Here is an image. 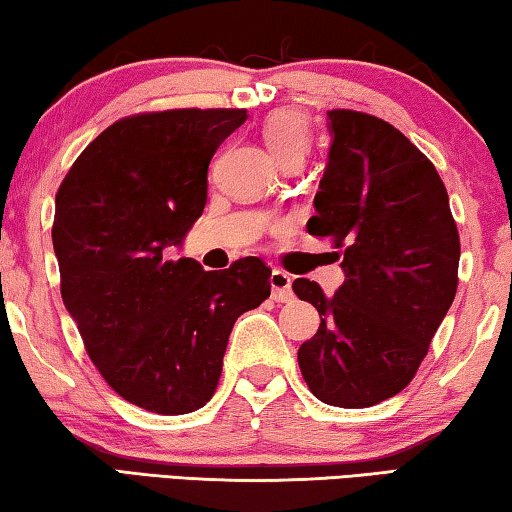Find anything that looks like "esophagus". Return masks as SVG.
Masks as SVG:
<instances>
[{
	"label": "esophagus",
	"mask_w": 512,
	"mask_h": 512,
	"mask_svg": "<svg viewBox=\"0 0 512 512\" xmlns=\"http://www.w3.org/2000/svg\"><path fill=\"white\" fill-rule=\"evenodd\" d=\"M271 287H273V300L275 302H289L293 298L291 291V277L284 271H275L271 273Z\"/></svg>",
	"instance_id": "34e87169"
}]
</instances>
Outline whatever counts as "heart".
I'll return each mask as SVG.
<instances>
[{"label": "heart", "instance_id": "obj_1", "mask_svg": "<svg viewBox=\"0 0 512 512\" xmlns=\"http://www.w3.org/2000/svg\"><path fill=\"white\" fill-rule=\"evenodd\" d=\"M262 137L277 162L305 160L311 146V133L307 119L296 110H277L264 121Z\"/></svg>", "mask_w": 512, "mask_h": 512}]
</instances>
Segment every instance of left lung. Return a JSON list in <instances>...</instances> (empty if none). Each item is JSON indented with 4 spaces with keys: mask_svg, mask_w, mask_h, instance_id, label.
Returning a JSON list of instances; mask_svg holds the SVG:
<instances>
[{
    "mask_svg": "<svg viewBox=\"0 0 512 512\" xmlns=\"http://www.w3.org/2000/svg\"><path fill=\"white\" fill-rule=\"evenodd\" d=\"M329 160L309 235L343 255L345 282L325 296L298 277L293 291L318 309L300 345L309 391L341 409H366L409 386L458 287L456 221L438 171L388 121L329 110Z\"/></svg>",
    "mask_w": 512,
    "mask_h": 512,
    "instance_id": "left-lung-1",
    "label": "left lung"
}]
</instances>
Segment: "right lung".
<instances>
[{"mask_svg": "<svg viewBox=\"0 0 512 512\" xmlns=\"http://www.w3.org/2000/svg\"><path fill=\"white\" fill-rule=\"evenodd\" d=\"M246 117L239 108L124 117L85 146L58 187L60 296L108 386L151 413L210 402L232 325L271 296L259 257L225 271L167 259L203 214L212 155Z\"/></svg>", "mask_w": 512, "mask_h": 512, "instance_id": "right-lung-1", "label": "right lung"}]
</instances>
